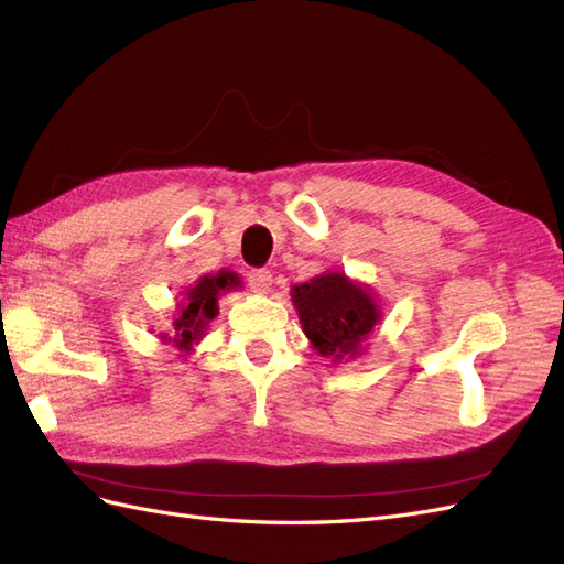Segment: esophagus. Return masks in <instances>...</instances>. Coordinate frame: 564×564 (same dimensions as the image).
<instances>
[{
	"label": "esophagus",
	"instance_id": "esophagus-1",
	"mask_svg": "<svg viewBox=\"0 0 564 564\" xmlns=\"http://www.w3.org/2000/svg\"><path fill=\"white\" fill-rule=\"evenodd\" d=\"M247 282H249V286L253 289V292H259V294H268L270 289H272V275H270V270H263V268L249 270V272H247Z\"/></svg>",
	"mask_w": 564,
	"mask_h": 564
}]
</instances>
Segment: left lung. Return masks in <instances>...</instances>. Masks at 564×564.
Returning a JSON list of instances; mask_svg holds the SVG:
<instances>
[{"mask_svg": "<svg viewBox=\"0 0 564 564\" xmlns=\"http://www.w3.org/2000/svg\"><path fill=\"white\" fill-rule=\"evenodd\" d=\"M292 303L311 348L332 362H348L362 355L369 334L383 317L371 286L350 280L338 268L294 284Z\"/></svg>", "mask_w": 564, "mask_h": 564, "instance_id": "8db88e82", "label": "left lung"}]
</instances>
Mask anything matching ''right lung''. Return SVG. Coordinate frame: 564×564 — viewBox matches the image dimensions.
I'll return each mask as SVG.
<instances>
[{
  "mask_svg": "<svg viewBox=\"0 0 564 564\" xmlns=\"http://www.w3.org/2000/svg\"><path fill=\"white\" fill-rule=\"evenodd\" d=\"M242 289V278L235 270L220 268L218 272H207V275L197 278L191 286H185L183 299L176 308V317L172 322L174 332L158 336L164 344H174L185 357L195 350V346L207 334L212 319L218 315V299Z\"/></svg>",
  "mask_w": 564,
  "mask_h": 564,
  "instance_id": "add662e5",
  "label": "right lung"
}]
</instances>
